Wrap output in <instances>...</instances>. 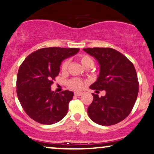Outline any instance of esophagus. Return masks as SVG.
<instances>
[{
    "instance_id": "esophagus-1",
    "label": "esophagus",
    "mask_w": 154,
    "mask_h": 154,
    "mask_svg": "<svg viewBox=\"0 0 154 154\" xmlns=\"http://www.w3.org/2000/svg\"><path fill=\"white\" fill-rule=\"evenodd\" d=\"M75 96H80V95H82V92H79V91H75Z\"/></svg>"
}]
</instances>
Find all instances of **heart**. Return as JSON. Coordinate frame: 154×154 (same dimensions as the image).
I'll use <instances>...</instances> for the list:
<instances>
[{
    "label": "heart",
    "instance_id": "obj_1",
    "mask_svg": "<svg viewBox=\"0 0 154 154\" xmlns=\"http://www.w3.org/2000/svg\"><path fill=\"white\" fill-rule=\"evenodd\" d=\"M79 61L80 62L82 65L86 69H89L94 65V61L91 58L86 54H82L79 55L78 57ZM69 60L66 59L64 60L61 65V70L63 72H65L67 69L68 66H69ZM84 82L82 79L79 78H73L67 82V85L69 88L74 90H79L82 88L84 86Z\"/></svg>",
    "mask_w": 154,
    "mask_h": 154
}]
</instances>
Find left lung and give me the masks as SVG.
Instances as JSON below:
<instances>
[{
	"label": "left lung",
	"instance_id": "8db88e82",
	"mask_svg": "<svg viewBox=\"0 0 154 154\" xmlns=\"http://www.w3.org/2000/svg\"><path fill=\"white\" fill-rule=\"evenodd\" d=\"M83 50L96 58L100 65L97 80L89 88L106 91V95L101 97L92 93L93 101L87 109L89 118L102 126L122 122L131 112L139 92V81L133 63L112 48Z\"/></svg>",
	"mask_w": 154,
	"mask_h": 154
}]
</instances>
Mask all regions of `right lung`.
I'll use <instances>...</instances> for the list:
<instances>
[{"label": "right lung", "instance_id": "obj_1", "mask_svg": "<svg viewBox=\"0 0 154 154\" xmlns=\"http://www.w3.org/2000/svg\"><path fill=\"white\" fill-rule=\"evenodd\" d=\"M79 48H45L25 58L17 75L16 91L28 115L42 124H53L65 117L74 93H56L51 85L59 75L62 61L77 53Z\"/></svg>", "mask_w": 154, "mask_h": 154}]
</instances>
